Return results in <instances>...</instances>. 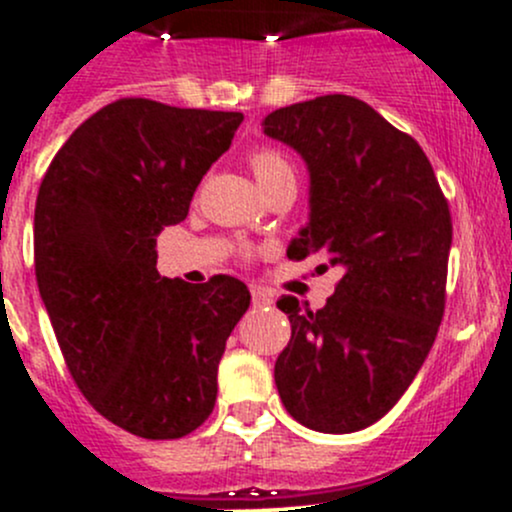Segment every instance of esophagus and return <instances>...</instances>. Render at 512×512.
<instances>
[{
  "label": "esophagus",
  "instance_id": "esophagus-1",
  "mask_svg": "<svg viewBox=\"0 0 512 512\" xmlns=\"http://www.w3.org/2000/svg\"><path fill=\"white\" fill-rule=\"evenodd\" d=\"M250 294H252V304H255V307H267V304L275 302V297H272V294L262 287H252Z\"/></svg>",
  "mask_w": 512,
  "mask_h": 512
}]
</instances>
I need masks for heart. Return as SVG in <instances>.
Returning a JSON list of instances; mask_svg holds the SVG:
<instances>
[{
	"mask_svg": "<svg viewBox=\"0 0 512 512\" xmlns=\"http://www.w3.org/2000/svg\"><path fill=\"white\" fill-rule=\"evenodd\" d=\"M250 165H252V173H255L257 183H262V180L272 178V175H277V173H285V170H292V165H289L287 160L275 151H257L255 156H252Z\"/></svg>",
	"mask_w": 512,
	"mask_h": 512,
	"instance_id": "obj_1",
	"label": "heart"
}]
</instances>
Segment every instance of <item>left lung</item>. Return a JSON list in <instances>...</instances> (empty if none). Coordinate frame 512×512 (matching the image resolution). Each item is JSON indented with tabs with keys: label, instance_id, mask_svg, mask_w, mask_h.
Masks as SVG:
<instances>
[{
	"label": "left lung",
	"instance_id": "1",
	"mask_svg": "<svg viewBox=\"0 0 512 512\" xmlns=\"http://www.w3.org/2000/svg\"><path fill=\"white\" fill-rule=\"evenodd\" d=\"M262 131L299 153L309 220L287 255L342 270L317 312L282 297L292 339L275 361L287 414L354 433L394 409L436 342L446 302L451 213L421 146L354 96L267 113Z\"/></svg>",
	"mask_w": 512,
	"mask_h": 512
}]
</instances>
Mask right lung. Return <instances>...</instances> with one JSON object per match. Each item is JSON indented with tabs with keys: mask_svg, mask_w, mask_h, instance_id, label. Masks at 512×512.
I'll list each match as a JSON object with an SVG mask.
<instances>
[{
	"mask_svg": "<svg viewBox=\"0 0 512 512\" xmlns=\"http://www.w3.org/2000/svg\"><path fill=\"white\" fill-rule=\"evenodd\" d=\"M242 118L121 98L71 133L41 180V302L81 394L133 436H188L213 414L225 342L250 307L235 277L188 285L156 270V237L183 223Z\"/></svg>",
	"mask_w": 512,
	"mask_h": 512,
	"instance_id": "obj_1",
	"label": "right lung"
}]
</instances>
